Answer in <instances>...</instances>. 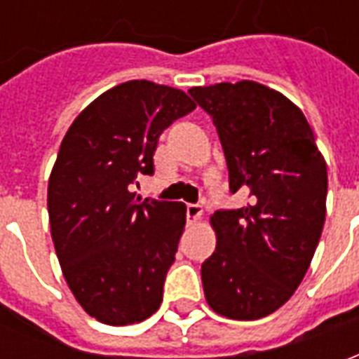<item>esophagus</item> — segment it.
<instances>
[{"label": "esophagus", "instance_id": "1", "mask_svg": "<svg viewBox=\"0 0 359 359\" xmlns=\"http://www.w3.org/2000/svg\"><path fill=\"white\" fill-rule=\"evenodd\" d=\"M202 205H198V203H188L187 205V219L188 223H196V221H200L202 219Z\"/></svg>", "mask_w": 359, "mask_h": 359}]
</instances>
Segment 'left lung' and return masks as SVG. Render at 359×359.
<instances>
[{"instance_id":"left-lung-1","label":"left lung","mask_w":359,"mask_h":359,"mask_svg":"<svg viewBox=\"0 0 359 359\" xmlns=\"http://www.w3.org/2000/svg\"><path fill=\"white\" fill-rule=\"evenodd\" d=\"M217 128L229 188L246 208L211 217L217 248L202 264L205 300L229 319L273 313L298 288L321 238L327 163L296 105L264 84L190 88Z\"/></svg>"}]
</instances>
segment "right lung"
Masks as SVG:
<instances>
[{"mask_svg": "<svg viewBox=\"0 0 359 359\" xmlns=\"http://www.w3.org/2000/svg\"><path fill=\"white\" fill-rule=\"evenodd\" d=\"M194 109L180 90L130 81L90 103L61 142L48 184L51 238L74 298L102 323H140L163 302L187 205L140 202L130 187L154 175L161 133Z\"/></svg>", "mask_w": 359, "mask_h": 359, "instance_id": "right-lung-1", "label": "right lung"}]
</instances>
